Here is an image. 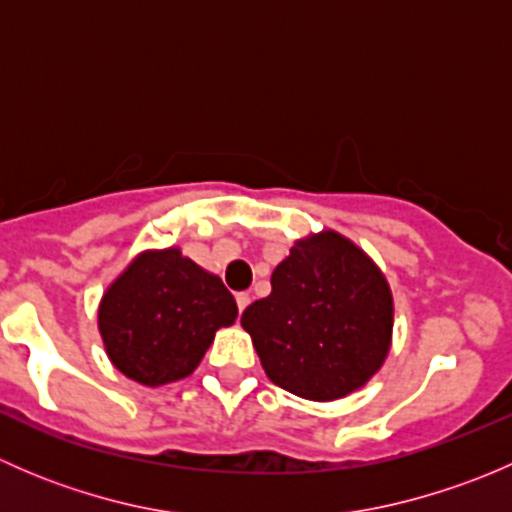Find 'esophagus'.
Returning a JSON list of instances; mask_svg holds the SVG:
<instances>
[{"label": "esophagus", "instance_id": "34e87169", "mask_svg": "<svg viewBox=\"0 0 512 512\" xmlns=\"http://www.w3.org/2000/svg\"><path fill=\"white\" fill-rule=\"evenodd\" d=\"M237 309H240V314L242 312H245V307H247V304H250V294H247V292H240V294H237Z\"/></svg>", "mask_w": 512, "mask_h": 512}]
</instances>
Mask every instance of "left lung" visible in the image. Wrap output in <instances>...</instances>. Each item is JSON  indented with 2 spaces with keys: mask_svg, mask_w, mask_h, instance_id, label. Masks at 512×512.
<instances>
[{
  "mask_svg": "<svg viewBox=\"0 0 512 512\" xmlns=\"http://www.w3.org/2000/svg\"><path fill=\"white\" fill-rule=\"evenodd\" d=\"M262 369L309 401L361 389L384 364L394 327L386 277L334 230L294 242L272 272V292L242 312Z\"/></svg>",
  "mask_w": 512,
  "mask_h": 512,
  "instance_id": "1",
  "label": "left lung"
}]
</instances>
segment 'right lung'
<instances>
[{
  "instance_id": "1",
  "label": "right lung",
  "mask_w": 512,
  "mask_h": 512,
  "mask_svg": "<svg viewBox=\"0 0 512 512\" xmlns=\"http://www.w3.org/2000/svg\"><path fill=\"white\" fill-rule=\"evenodd\" d=\"M235 319V297L223 280L168 247L138 255L106 289L98 332L121 374L163 386L193 374L215 332Z\"/></svg>"
}]
</instances>
